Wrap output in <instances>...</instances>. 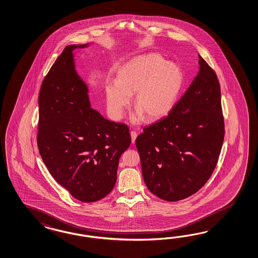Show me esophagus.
Returning <instances> with one entry per match:
<instances>
[{"instance_id":"obj_1","label":"esophagus","mask_w":258,"mask_h":258,"mask_svg":"<svg viewBox=\"0 0 258 258\" xmlns=\"http://www.w3.org/2000/svg\"><path fill=\"white\" fill-rule=\"evenodd\" d=\"M131 136H132V142H133V144H134V143H135V140L137 138V133L134 132V131L131 132Z\"/></svg>"}]
</instances>
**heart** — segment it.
I'll list each match as a JSON object with an SVG mask.
<instances>
[{"instance_id":"1","label":"heart","mask_w":258,"mask_h":258,"mask_svg":"<svg viewBox=\"0 0 258 258\" xmlns=\"http://www.w3.org/2000/svg\"><path fill=\"white\" fill-rule=\"evenodd\" d=\"M182 84L181 70L174 63H166L156 53L137 56L119 70L117 82L107 84L108 110L113 118H122L135 94L137 111L133 122L138 123L145 116L148 121L159 120L173 108Z\"/></svg>"}]
</instances>
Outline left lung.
<instances>
[{
	"label": "left lung",
	"mask_w": 258,
	"mask_h": 258,
	"mask_svg": "<svg viewBox=\"0 0 258 258\" xmlns=\"http://www.w3.org/2000/svg\"><path fill=\"white\" fill-rule=\"evenodd\" d=\"M200 70L166 117L136 138L148 189L165 201L195 195L216 167L224 138L221 87L199 55Z\"/></svg>",
	"instance_id": "left-lung-1"
}]
</instances>
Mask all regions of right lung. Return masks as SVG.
Returning a JSON list of instances; mask_svg holds the SVG:
<instances>
[{
	"instance_id": "add662e5",
	"label": "right lung",
	"mask_w": 258,
	"mask_h": 258,
	"mask_svg": "<svg viewBox=\"0 0 258 258\" xmlns=\"http://www.w3.org/2000/svg\"><path fill=\"white\" fill-rule=\"evenodd\" d=\"M63 49L42 82L38 96L37 147L53 178L74 198L96 202L116 182L120 156L132 138L128 126L92 109L88 88L75 70L72 51Z\"/></svg>"
}]
</instances>
